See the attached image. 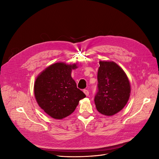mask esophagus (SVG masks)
I'll list each match as a JSON object with an SVG mask.
<instances>
[{"label":"esophagus","mask_w":159,"mask_h":159,"mask_svg":"<svg viewBox=\"0 0 159 159\" xmlns=\"http://www.w3.org/2000/svg\"><path fill=\"white\" fill-rule=\"evenodd\" d=\"M84 93L85 94V95H87V96L89 95V91H88V90L84 89Z\"/></svg>","instance_id":"esophagus-1"}]
</instances>
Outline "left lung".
<instances>
[{
    "mask_svg": "<svg viewBox=\"0 0 159 159\" xmlns=\"http://www.w3.org/2000/svg\"><path fill=\"white\" fill-rule=\"evenodd\" d=\"M98 82L94 102L100 113L111 116L125 106L131 88L127 75L117 64L100 61Z\"/></svg>",
    "mask_w": 159,
    "mask_h": 159,
    "instance_id": "left-lung-1",
    "label": "left lung"
}]
</instances>
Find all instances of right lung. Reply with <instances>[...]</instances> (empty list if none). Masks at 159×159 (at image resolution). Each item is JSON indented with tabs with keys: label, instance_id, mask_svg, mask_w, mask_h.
I'll return each instance as SVG.
<instances>
[{
	"label": "right lung",
	"instance_id": "right-lung-1",
	"mask_svg": "<svg viewBox=\"0 0 159 159\" xmlns=\"http://www.w3.org/2000/svg\"><path fill=\"white\" fill-rule=\"evenodd\" d=\"M76 64L56 63L43 71L34 84V95L39 106L54 119H61L73 113L80 100L86 97L71 76Z\"/></svg>",
	"mask_w": 159,
	"mask_h": 159
}]
</instances>
